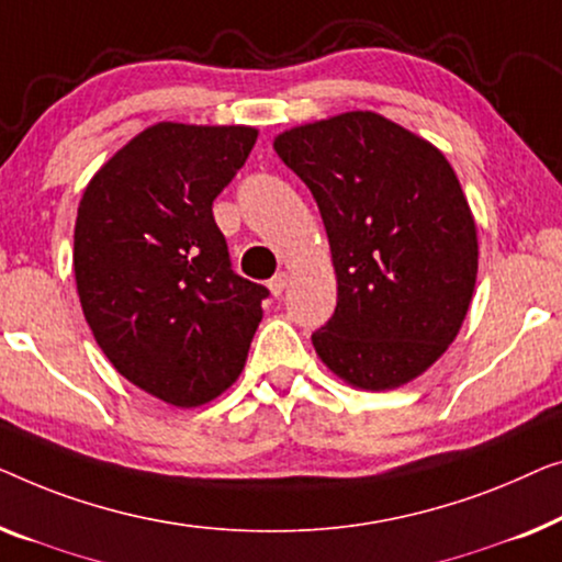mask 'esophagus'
I'll return each instance as SVG.
<instances>
[{"label":"esophagus","instance_id":"1","mask_svg":"<svg viewBox=\"0 0 562 562\" xmlns=\"http://www.w3.org/2000/svg\"><path fill=\"white\" fill-rule=\"evenodd\" d=\"M284 288H288V274L278 272V274H274V278L270 280V292H272L274 297H280L282 292H284Z\"/></svg>","mask_w":562,"mask_h":562}]
</instances>
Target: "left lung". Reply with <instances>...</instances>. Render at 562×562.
<instances>
[{
	"label": "left lung",
	"mask_w": 562,
	"mask_h": 562,
	"mask_svg": "<svg viewBox=\"0 0 562 562\" xmlns=\"http://www.w3.org/2000/svg\"><path fill=\"white\" fill-rule=\"evenodd\" d=\"M274 149L311 188L334 257L338 300L313 334L318 357L371 392L420 376L453 344L479 272L450 162L374 112L295 126Z\"/></svg>",
	"instance_id": "left-lung-1"
}]
</instances>
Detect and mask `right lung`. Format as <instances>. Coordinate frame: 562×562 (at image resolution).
<instances>
[{"label": "right lung", "instance_id": "add662e5", "mask_svg": "<svg viewBox=\"0 0 562 562\" xmlns=\"http://www.w3.org/2000/svg\"><path fill=\"white\" fill-rule=\"evenodd\" d=\"M257 142L251 126L160 122L86 186L74 270L93 338L122 376L199 407L241 374L265 284L232 270L213 201Z\"/></svg>", "mask_w": 562, "mask_h": 562}]
</instances>
